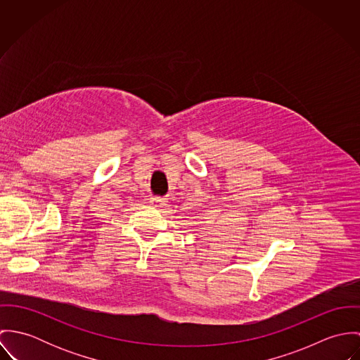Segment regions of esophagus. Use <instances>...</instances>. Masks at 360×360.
Instances as JSON below:
<instances>
[{
  "label": "esophagus",
  "instance_id": "1",
  "mask_svg": "<svg viewBox=\"0 0 360 360\" xmlns=\"http://www.w3.org/2000/svg\"><path fill=\"white\" fill-rule=\"evenodd\" d=\"M150 204L154 205L155 207H163L166 205V201L160 197H153V198H150Z\"/></svg>",
  "mask_w": 360,
  "mask_h": 360
}]
</instances>
